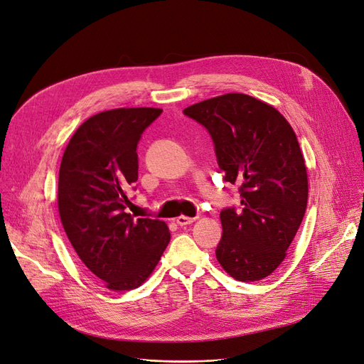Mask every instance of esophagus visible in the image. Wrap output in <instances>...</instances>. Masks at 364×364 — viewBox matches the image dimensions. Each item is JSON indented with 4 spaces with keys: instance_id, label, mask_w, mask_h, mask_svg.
I'll return each instance as SVG.
<instances>
[{
    "instance_id": "1",
    "label": "esophagus",
    "mask_w": 364,
    "mask_h": 364,
    "mask_svg": "<svg viewBox=\"0 0 364 364\" xmlns=\"http://www.w3.org/2000/svg\"><path fill=\"white\" fill-rule=\"evenodd\" d=\"M195 220H196L195 218H187V216H180V218H177V223H178L180 226L191 225V223H193Z\"/></svg>"
}]
</instances>
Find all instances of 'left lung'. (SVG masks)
Segmentation results:
<instances>
[{
	"mask_svg": "<svg viewBox=\"0 0 364 364\" xmlns=\"http://www.w3.org/2000/svg\"><path fill=\"white\" fill-rule=\"evenodd\" d=\"M183 112L210 132L225 181L240 186L243 208L220 213L219 264L240 282L270 276L287 258L307 205V168L291 124L272 105L241 92Z\"/></svg>",
	"mask_w": 364,
	"mask_h": 364,
	"instance_id": "8db88e82",
	"label": "left lung"
}]
</instances>
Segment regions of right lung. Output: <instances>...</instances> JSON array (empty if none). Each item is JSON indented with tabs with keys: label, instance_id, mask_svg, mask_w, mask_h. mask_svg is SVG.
I'll use <instances>...</instances> for the list:
<instances>
[{
	"label": "right lung",
	"instance_id": "1",
	"mask_svg": "<svg viewBox=\"0 0 364 364\" xmlns=\"http://www.w3.org/2000/svg\"><path fill=\"white\" fill-rule=\"evenodd\" d=\"M159 107H118L90 117L67 144L58 211L79 259L112 291L141 287L169 240L165 222L134 219L126 207L138 180L136 146Z\"/></svg>",
	"mask_w": 364,
	"mask_h": 364
}]
</instances>
